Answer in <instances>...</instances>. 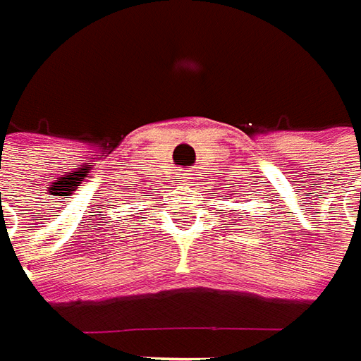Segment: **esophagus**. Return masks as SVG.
I'll return each mask as SVG.
<instances>
[{
    "label": "esophagus",
    "mask_w": 361,
    "mask_h": 361,
    "mask_svg": "<svg viewBox=\"0 0 361 361\" xmlns=\"http://www.w3.org/2000/svg\"><path fill=\"white\" fill-rule=\"evenodd\" d=\"M190 178H192V176H188V173H185V176H183V180H180V183H183V185H190Z\"/></svg>",
    "instance_id": "1"
}]
</instances>
